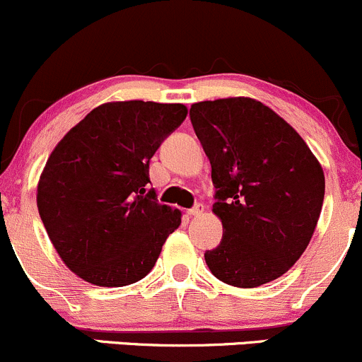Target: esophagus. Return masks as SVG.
<instances>
[{
	"label": "esophagus",
	"mask_w": 362,
	"mask_h": 362,
	"mask_svg": "<svg viewBox=\"0 0 362 362\" xmlns=\"http://www.w3.org/2000/svg\"><path fill=\"white\" fill-rule=\"evenodd\" d=\"M188 216H192V218H195V216H200L204 212V206L202 204H197V206H193L192 209H188Z\"/></svg>",
	"instance_id": "esophagus-1"
}]
</instances>
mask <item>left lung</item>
<instances>
[{
	"label": "left lung",
	"mask_w": 362,
	"mask_h": 362,
	"mask_svg": "<svg viewBox=\"0 0 362 362\" xmlns=\"http://www.w3.org/2000/svg\"><path fill=\"white\" fill-rule=\"evenodd\" d=\"M212 167L223 238L206 263L235 288L275 281L298 262L314 235L324 173L300 134L259 100H204L189 110Z\"/></svg>",
	"instance_id": "left-lung-1"
}]
</instances>
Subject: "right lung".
<instances>
[{
	"instance_id": "right-lung-1",
	"label": "right lung",
	"mask_w": 362,
	"mask_h": 362,
	"mask_svg": "<svg viewBox=\"0 0 362 362\" xmlns=\"http://www.w3.org/2000/svg\"><path fill=\"white\" fill-rule=\"evenodd\" d=\"M186 115L182 104H103L48 156L36 195L40 218L78 277L122 288L155 267L181 212L148 189L150 160Z\"/></svg>"
}]
</instances>
